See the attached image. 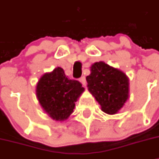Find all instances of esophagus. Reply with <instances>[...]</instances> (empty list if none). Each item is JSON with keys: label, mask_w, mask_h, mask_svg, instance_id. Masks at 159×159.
<instances>
[{"label": "esophagus", "mask_w": 159, "mask_h": 159, "mask_svg": "<svg viewBox=\"0 0 159 159\" xmlns=\"http://www.w3.org/2000/svg\"><path fill=\"white\" fill-rule=\"evenodd\" d=\"M80 82L82 84L83 86H85V85H86V84H87L86 78H85L84 76H82L80 79Z\"/></svg>", "instance_id": "esophagus-1"}]
</instances>
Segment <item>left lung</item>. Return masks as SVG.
Here are the masks:
<instances>
[{"mask_svg": "<svg viewBox=\"0 0 159 159\" xmlns=\"http://www.w3.org/2000/svg\"><path fill=\"white\" fill-rule=\"evenodd\" d=\"M86 77L88 89L107 114H116L124 106L129 96L128 76L119 69L100 61L90 67Z\"/></svg>", "mask_w": 159, "mask_h": 159, "instance_id": "8db88e82", "label": "left lung"}]
</instances>
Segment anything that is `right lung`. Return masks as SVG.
<instances>
[{"label": "right lung", "mask_w": 159, "mask_h": 159, "mask_svg": "<svg viewBox=\"0 0 159 159\" xmlns=\"http://www.w3.org/2000/svg\"><path fill=\"white\" fill-rule=\"evenodd\" d=\"M84 91L80 83L69 80L59 66L43 74L36 85L39 104L48 116L56 121L68 118Z\"/></svg>", "instance_id": "add662e5"}]
</instances>
